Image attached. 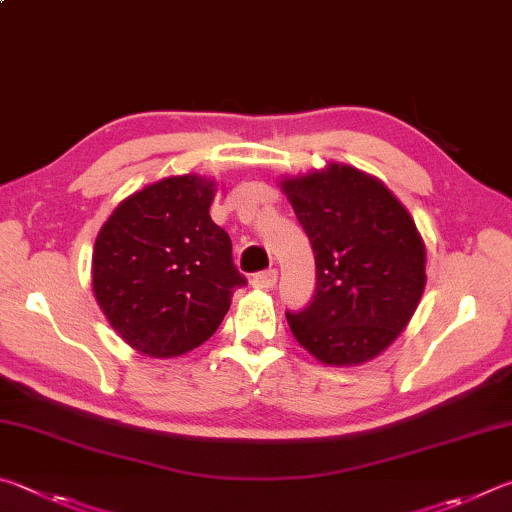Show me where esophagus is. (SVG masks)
I'll use <instances>...</instances> for the list:
<instances>
[{"mask_svg":"<svg viewBox=\"0 0 512 512\" xmlns=\"http://www.w3.org/2000/svg\"><path fill=\"white\" fill-rule=\"evenodd\" d=\"M276 281H279V272L276 270H263V272H256L251 276V285L254 288H261V290H272Z\"/></svg>","mask_w":512,"mask_h":512,"instance_id":"1","label":"esophagus"}]
</instances>
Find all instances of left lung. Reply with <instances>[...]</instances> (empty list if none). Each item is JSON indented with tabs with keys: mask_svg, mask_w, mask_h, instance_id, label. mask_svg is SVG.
Segmentation results:
<instances>
[{
	"mask_svg": "<svg viewBox=\"0 0 512 512\" xmlns=\"http://www.w3.org/2000/svg\"><path fill=\"white\" fill-rule=\"evenodd\" d=\"M315 251L317 288L285 312L292 335L326 364H360L396 339L425 290V245L405 206L378 179L330 164L285 179Z\"/></svg>",
	"mask_w": 512,
	"mask_h": 512,
	"instance_id": "8db88e82",
	"label": "left lung"
}]
</instances>
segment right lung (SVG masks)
Here are the masks:
<instances>
[{
  "label": "right lung",
  "instance_id": "obj_1",
  "mask_svg": "<svg viewBox=\"0 0 512 512\" xmlns=\"http://www.w3.org/2000/svg\"><path fill=\"white\" fill-rule=\"evenodd\" d=\"M213 184L168 177L130 195L94 245L92 285L125 344L150 357H175L204 344L247 285L231 238L211 220Z\"/></svg>",
  "mask_w": 512,
  "mask_h": 512
}]
</instances>
